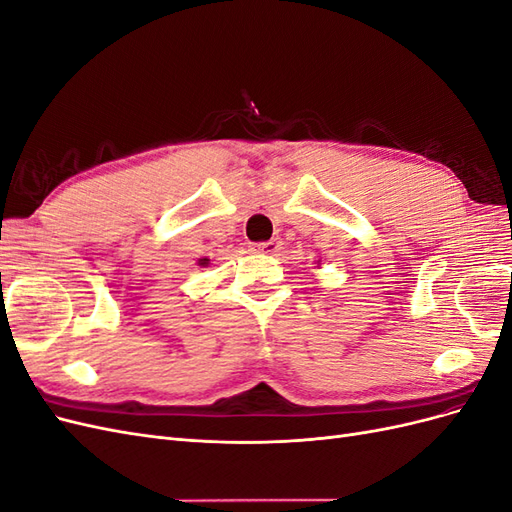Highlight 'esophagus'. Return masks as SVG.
<instances>
[{
	"label": "esophagus",
	"instance_id": "esophagus-1",
	"mask_svg": "<svg viewBox=\"0 0 512 512\" xmlns=\"http://www.w3.org/2000/svg\"><path fill=\"white\" fill-rule=\"evenodd\" d=\"M280 247H282V243L277 241V239H271V241H262V243H256L252 250L254 252H258V254H267V256H273L275 252H280Z\"/></svg>",
	"mask_w": 512,
	"mask_h": 512
}]
</instances>
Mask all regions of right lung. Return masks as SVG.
<instances>
[{"label":"right lung","mask_w":512,"mask_h":512,"mask_svg":"<svg viewBox=\"0 0 512 512\" xmlns=\"http://www.w3.org/2000/svg\"><path fill=\"white\" fill-rule=\"evenodd\" d=\"M198 265H200V267H209V258H200Z\"/></svg>","instance_id":"right-lung-1"}]
</instances>
